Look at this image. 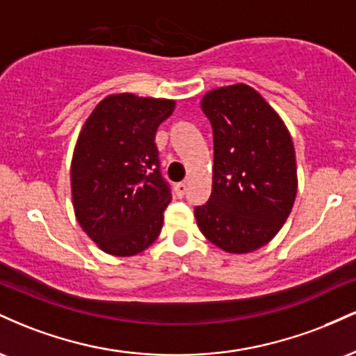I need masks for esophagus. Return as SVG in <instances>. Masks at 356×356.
Returning a JSON list of instances; mask_svg holds the SVG:
<instances>
[{"mask_svg":"<svg viewBox=\"0 0 356 356\" xmlns=\"http://www.w3.org/2000/svg\"><path fill=\"white\" fill-rule=\"evenodd\" d=\"M174 191H175V194L179 195V197H182V195L186 194V191H187V182H179V184H175Z\"/></svg>","mask_w":356,"mask_h":356,"instance_id":"1","label":"esophagus"}]
</instances>
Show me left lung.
Masks as SVG:
<instances>
[{
  "label": "left lung",
  "mask_w": 356,
  "mask_h": 356,
  "mask_svg": "<svg viewBox=\"0 0 356 356\" xmlns=\"http://www.w3.org/2000/svg\"><path fill=\"white\" fill-rule=\"evenodd\" d=\"M214 140L209 201L194 209L212 244L246 254L283 227L298 189L291 136L280 115L244 83L216 88L201 102Z\"/></svg>",
  "instance_id": "obj_1"
}]
</instances>
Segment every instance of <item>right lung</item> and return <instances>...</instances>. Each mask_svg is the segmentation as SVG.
<instances>
[{"label":"right lung","mask_w":356,"mask_h":356,"mask_svg":"<svg viewBox=\"0 0 356 356\" xmlns=\"http://www.w3.org/2000/svg\"><path fill=\"white\" fill-rule=\"evenodd\" d=\"M174 100L110 95L90 113L72 161L76 220L102 251L136 256L159 238L169 206L157 127L172 115Z\"/></svg>","instance_id":"obj_1"}]
</instances>
